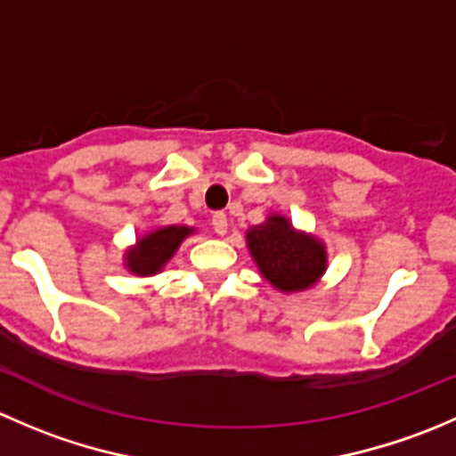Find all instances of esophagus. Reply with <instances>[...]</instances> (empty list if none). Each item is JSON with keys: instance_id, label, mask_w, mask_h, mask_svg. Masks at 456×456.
<instances>
[{"instance_id": "34e87169", "label": "esophagus", "mask_w": 456, "mask_h": 456, "mask_svg": "<svg viewBox=\"0 0 456 456\" xmlns=\"http://www.w3.org/2000/svg\"><path fill=\"white\" fill-rule=\"evenodd\" d=\"M211 227H214V232L218 233V236H224V233H227V216L220 214V211L211 216Z\"/></svg>"}]
</instances>
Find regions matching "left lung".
Instances as JSON below:
<instances>
[{
  "instance_id": "1",
  "label": "left lung",
  "mask_w": 456,
  "mask_h": 456,
  "mask_svg": "<svg viewBox=\"0 0 456 456\" xmlns=\"http://www.w3.org/2000/svg\"><path fill=\"white\" fill-rule=\"evenodd\" d=\"M247 249L262 278L280 293L315 287L329 266L324 242L315 233L293 227L291 218L278 211L247 229Z\"/></svg>"
}]
</instances>
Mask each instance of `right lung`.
I'll return each mask as SVG.
<instances>
[{"label":"right lung","mask_w":456,"mask_h":456,"mask_svg":"<svg viewBox=\"0 0 456 456\" xmlns=\"http://www.w3.org/2000/svg\"><path fill=\"white\" fill-rule=\"evenodd\" d=\"M196 229L187 224H165L136 238L134 245L123 254V266L139 278L160 273L187 236H194Z\"/></svg>","instance_id":"right-lung-1"}]
</instances>
